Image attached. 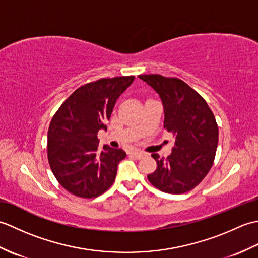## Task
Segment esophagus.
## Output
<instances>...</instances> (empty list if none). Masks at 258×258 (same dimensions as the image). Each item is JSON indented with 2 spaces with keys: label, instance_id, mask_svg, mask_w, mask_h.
Wrapping results in <instances>:
<instances>
[{
  "label": "esophagus",
  "instance_id": "1",
  "mask_svg": "<svg viewBox=\"0 0 258 258\" xmlns=\"http://www.w3.org/2000/svg\"><path fill=\"white\" fill-rule=\"evenodd\" d=\"M132 154H133V156H135L136 158H142V157H143V156L145 155V153L142 152V151L136 150V151H133V152H132Z\"/></svg>",
  "mask_w": 258,
  "mask_h": 258
}]
</instances>
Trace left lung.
Masks as SVG:
<instances>
[{
    "label": "left lung",
    "instance_id": "1",
    "mask_svg": "<svg viewBox=\"0 0 258 258\" xmlns=\"http://www.w3.org/2000/svg\"><path fill=\"white\" fill-rule=\"evenodd\" d=\"M139 78L160 95L164 127L175 138L166 158L152 155L157 168L147 178L165 193H186L202 182L214 163L218 144L215 116L204 98L182 80L158 74Z\"/></svg>",
    "mask_w": 258,
    "mask_h": 258
}]
</instances>
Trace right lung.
I'll return each instance as SVG.
<instances>
[{
	"instance_id": "1",
	"label": "right lung",
	"mask_w": 258,
	"mask_h": 258,
	"mask_svg": "<svg viewBox=\"0 0 258 258\" xmlns=\"http://www.w3.org/2000/svg\"><path fill=\"white\" fill-rule=\"evenodd\" d=\"M134 76L102 79L79 87L54 115L47 133V158L54 176L70 193L93 199L111 187L122 149L98 147L117 98Z\"/></svg>"
}]
</instances>
